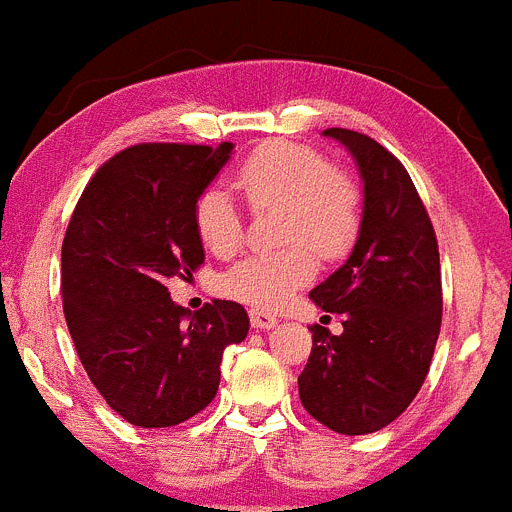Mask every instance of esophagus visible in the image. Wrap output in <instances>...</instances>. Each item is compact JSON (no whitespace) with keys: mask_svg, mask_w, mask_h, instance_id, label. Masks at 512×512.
Returning a JSON list of instances; mask_svg holds the SVG:
<instances>
[{"mask_svg":"<svg viewBox=\"0 0 512 512\" xmlns=\"http://www.w3.org/2000/svg\"><path fill=\"white\" fill-rule=\"evenodd\" d=\"M250 321L252 328H260V331H270V328L278 326V318L265 313V310H250Z\"/></svg>","mask_w":512,"mask_h":512,"instance_id":"34e87169","label":"esophagus"}]
</instances>
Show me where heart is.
Here are the masks:
<instances>
[{
    "instance_id": "obj_1",
    "label": "heart",
    "mask_w": 512,
    "mask_h": 512,
    "mask_svg": "<svg viewBox=\"0 0 512 512\" xmlns=\"http://www.w3.org/2000/svg\"><path fill=\"white\" fill-rule=\"evenodd\" d=\"M237 186L252 207L283 204V240L298 242L283 252H257L219 278L227 298L275 310L315 275V255L341 252L358 227V194L351 181L328 169L318 151L293 141L255 148L237 169ZM199 240L214 255H232L242 242V219L222 186H207L194 204Z\"/></svg>"
}]
</instances>
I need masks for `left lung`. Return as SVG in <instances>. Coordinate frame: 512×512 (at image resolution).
<instances>
[{
	"label": "left lung",
	"mask_w": 512,
	"mask_h": 512,
	"mask_svg": "<svg viewBox=\"0 0 512 512\" xmlns=\"http://www.w3.org/2000/svg\"><path fill=\"white\" fill-rule=\"evenodd\" d=\"M356 161L364 204L348 260L310 290L343 315V333L313 326L298 376L305 412L338 434L394 422L427 379L442 323L439 250L429 214L399 159L364 133L328 128Z\"/></svg>",
	"instance_id": "8db88e82"
}]
</instances>
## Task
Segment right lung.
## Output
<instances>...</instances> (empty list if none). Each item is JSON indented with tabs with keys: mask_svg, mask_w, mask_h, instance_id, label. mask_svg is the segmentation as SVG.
<instances>
[{
	"mask_svg": "<svg viewBox=\"0 0 512 512\" xmlns=\"http://www.w3.org/2000/svg\"><path fill=\"white\" fill-rule=\"evenodd\" d=\"M232 148H126L95 171L62 240V310L80 364L136 427L202 412L219 389L224 348L250 331L240 303L212 300L191 313L166 288L204 262L194 204Z\"/></svg>",
	"mask_w": 512,
	"mask_h": 512,
	"instance_id": "obj_1",
	"label": "right lung"
}]
</instances>
